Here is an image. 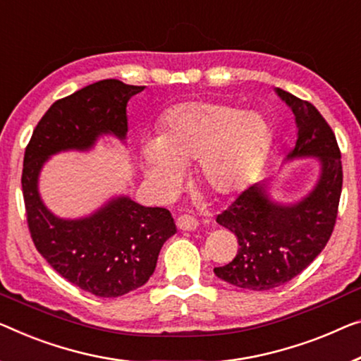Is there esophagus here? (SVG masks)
Returning <instances> with one entry per match:
<instances>
[{"mask_svg":"<svg viewBox=\"0 0 361 361\" xmlns=\"http://www.w3.org/2000/svg\"><path fill=\"white\" fill-rule=\"evenodd\" d=\"M199 222L197 220L192 217V215H180L178 219H176V227L180 230H188V232H191V230H196L197 228Z\"/></svg>","mask_w":361,"mask_h":361,"instance_id":"34e87169","label":"esophagus"}]
</instances>
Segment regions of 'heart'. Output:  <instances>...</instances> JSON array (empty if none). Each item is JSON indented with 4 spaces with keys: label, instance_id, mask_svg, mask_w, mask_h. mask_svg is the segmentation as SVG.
Returning <instances> with one entry per match:
<instances>
[{
    "label": "heart",
    "instance_id": "1",
    "mask_svg": "<svg viewBox=\"0 0 361 361\" xmlns=\"http://www.w3.org/2000/svg\"><path fill=\"white\" fill-rule=\"evenodd\" d=\"M271 131L255 111L219 102H185L160 118L157 139L141 146L144 178L162 199L175 195L181 169L195 164L196 180L214 196L243 190L266 157Z\"/></svg>",
    "mask_w": 361,
    "mask_h": 361
}]
</instances>
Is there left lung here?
Here are the masks:
<instances>
[{
  "label": "left lung",
  "instance_id": "8db88e82",
  "mask_svg": "<svg viewBox=\"0 0 361 361\" xmlns=\"http://www.w3.org/2000/svg\"><path fill=\"white\" fill-rule=\"evenodd\" d=\"M292 109L297 142L287 159L318 157L319 180L295 204L269 197L264 183L250 186L217 215V222L235 233V259L215 267V276L233 287L266 292L292 281L324 250L334 230L342 192V162L336 134L310 102L276 89Z\"/></svg>",
  "mask_w": 361,
  "mask_h": 361
}]
</instances>
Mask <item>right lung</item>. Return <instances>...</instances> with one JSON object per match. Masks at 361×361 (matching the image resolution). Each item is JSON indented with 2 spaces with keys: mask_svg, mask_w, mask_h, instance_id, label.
Returning <instances> with one entry per match:
<instances>
[{
  "mask_svg": "<svg viewBox=\"0 0 361 361\" xmlns=\"http://www.w3.org/2000/svg\"><path fill=\"white\" fill-rule=\"evenodd\" d=\"M144 85L105 79L56 100L35 126L24 154L23 195L37 251L79 288L102 298L133 292L149 281L159 252L176 227L169 209L113 197L84 219H60L39 195V175L61 150H89L102 134L125 139L126 105Z\"/></svg>",
  "mask_w": 361,
  "mask_h": 361,
  "instance_id": "right-lung-1",
  "label": "right lung"
}]
</instances>
